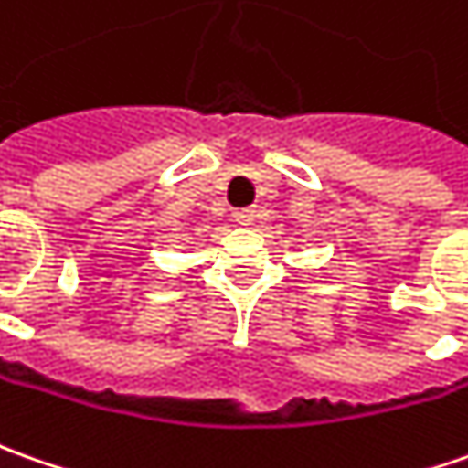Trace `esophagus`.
<instances>
[{
    "instance_id": "34e87169",
    "label": "esophagus",
    "mask_w": 468,
    "mask_h": 468,
    "mask_svg": "<svg viewBox=\"0 0 468 468\" xmlns=\"http://www.w3.org/2000/svg\"><path fill=\"white\" fill-rule=\"evenodd\" d=\"M233 218H235V222H240V225H250V222L256 220V209L238 207V209H233Z\"/></svg>"
}]
</instances>
